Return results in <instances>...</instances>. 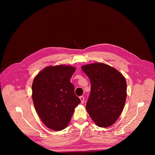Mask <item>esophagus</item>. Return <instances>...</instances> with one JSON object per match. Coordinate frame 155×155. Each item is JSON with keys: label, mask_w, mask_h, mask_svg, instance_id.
I'll list each match as a JSON object with an SVG mask.
<instances>
[{"label": "esophagus", "mask_w": 155, "mask_h": 155, "mask_svg": "<svg viewBox=\"0 0 155 155\" xmlns=\"http://www.w3.org/2000/svg\"><path fill=\"white\" fill-rule=\"evenodd\" d=\"M80 99L81 100V102L83 104L84 102V97L83 96H80Z\"/></svg>", "instance_id": "34e87169"}]
</instances>
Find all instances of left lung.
I'll use <instances>...</instances> for the list:
<instances>
[{
    "instance_id": "8db88e82",
    "label": "left lung",
    "mask_w": 155,
    "mask_h": 155,
    "mask_svg": "<svg viewBox=\"0 0 155 155\" xmlns=\"http://www.w3.org/2000/svg\"><path fill=\"white\" fill-rule=\"evenodd\" d=\"M89 77L91 91L86 110L97 126L107 127L119 118L126 99L125 78L115 68L102 63L82 66Z\"/></svg>"
}]
</instances>
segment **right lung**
I'll list each match as a JSON object with an SVG mask.
<instances>
[{
  "mask_svg": "<svg viewBox=\"0 0 155 155\" xmlns=\"http://www.w3.org/2000/svg\"><path fill=\"white\" fill-rule=\"evenodd\" d=\"M75 71L72 66H50L39 72L33 81L32 101L35 110L43 123L51 129H65L74 108L81 102L71 82Z\"/></svg>",
  "mask_w": 155,
  "mask_h": 155,
  "instance_id": "obj_1",
  "label": "right lung"
}]
</instances>
